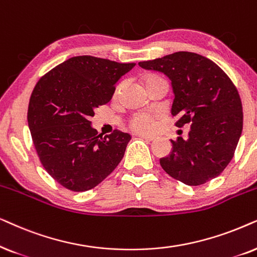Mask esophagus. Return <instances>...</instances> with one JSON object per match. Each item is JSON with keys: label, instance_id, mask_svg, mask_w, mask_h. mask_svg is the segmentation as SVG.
I'll return each mask as SVG.
<instances>
[{"label": "esophagus", "instance_id": "34e87169", "mask_svg": "<svg viewBox=\"0 0 257 257\" xmlns=\"http://www.w3.org/2000/svg\"><path fill=\"white\" fill-rule=\"evenodd\" d=\"M139 136L141 139L146 140V141H148V142H152V141H154V140H155V136H150V135H139Z\"/></svg>", "mask_w": 257, "mask_h": 257}]
</instances>
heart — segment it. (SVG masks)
Listing matches in <instances>:
<instances>
[{"label": "heart", "instance_id": "1", "mask_svg": "<svg viewBox=\"0 0 257 257\" xmlns=\"http://www.w3.org/2000/svg\"><path fill=\"white\" fill-rule=\"evenodd\" d=\"M155 77L157 76H149L146 78V81ZM129 126L134 132L141 133V134L152 133L155 129V115L149 114V112H136L129 118Z\"/></svg>", "mask_w": 257, "mask_h": 257}]
</instances>
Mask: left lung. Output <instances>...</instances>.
Listing matches in <instances>:
<instances>
[{
    "label": "left lung",
    "instance_id": "1",
    "mask_svg": "<svg viewBox=\"0 0 257 257\" xmlns=\"http://www.w3.org/2000/svg\"><path fill=\"white\" fill-rule=\"evenodd\" d=\"M139 66L169 77L175 94V125L190 124L187 141H172V153L160 160L164 172L187 186H201L217 177L234 156L243 126L241 98L230 78L211 60L189 51Z\"/></svg>",
    "mask_w": 257,
    "mask_h": 257
}]
</instances>
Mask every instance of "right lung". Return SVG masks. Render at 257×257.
<instances>
[{
  "label": "right lung",
  "mask_w": 257,
  "mask_h": 257,
  "mask_svg": "<svg viewBox=\"0 0 257 257\" xmlns=\"http://www.w3.org/2000/svg\"><path fill=\"white\" fill-rule=\"evenodd\" d=\"M135 63L75 56L42 76L28 107V125L43 168L67 189H93L112 173L132 136L115 129L102 136L94 110L111 100L115 84Z\"/></svg>",
  "instance_id": "right-lung-1"
}]
</instances>
